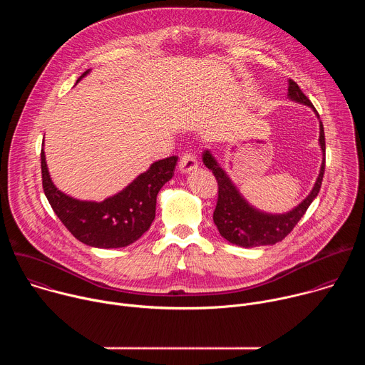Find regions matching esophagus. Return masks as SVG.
I'll return each instance as SVG.
<instances>
[{
    "mask_svg": "<svg viewBox=\"0 0 365 365\" xmlns=\"http://www.w3.org/2000/svg\"><path fill=\"white\" fill-rule=\"evenodd\" d=\"M196 169H197V160H196L195 155L190 154V153H185L182 158H180V160H179V170H180V173L187 175V173H190V172H193Z\"/></svg>",
    "mask_w": 365,
    "mask_h": 365,
    "instance_id": "obj_1",
    "label": "esophagus"
}]
</instances>
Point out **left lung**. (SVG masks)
<instances>
[{
	"label": "left lung",
	"mask_w": 365,
	"mask_h": 365,
	"mask_svg": "<svg viewBox=\"0 0 365 365\" xmlns=\"http://www.w3.org/2000/svg\"><path fill=\"white\" fill-rule=\"evenodd\" d=\"M287 98L293 102L303 103L315 113L319 120V145L322 150V163L317 182L312 187L310 193L289 212L283 214H270L262 210H257L238 190L235 183L231 180L224 168L214 158L211 150H205L202 154L203 165L212 170L218 182V202L214 211V222L220 234L231 244L252 248L259 245H273L282 241L300 218L307 211L310 203L318 196L325 173V133L324 124L319 118L318 111L312 106L309 98L302 92L297 83L289 79V92Z\"/></svg>",
	"instance_id": "8db88e82"
}]
</instances>
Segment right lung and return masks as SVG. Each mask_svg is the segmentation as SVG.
Masks as SVG:
<instances>
[{
  "instance_id": "obj_1",
  "label": "right lung",
  "mask_w": 365,
  "mask_h": 365,
  "mask_svg": "<svg viewBox=\"0 0 365 365\" xmlns=\"http://www.w3.org/2000/svg\"><path fill=\"white\" fill-rule=\"evenodd\" d=\"M83 72L81 82L88 73ZM176 155L154 162L118 193L101 202L76 199L59 190L50 178L44 141L41 148V179L44 195L58 218L81 242L96 248H121L135 242L155 217V199L178 165Z\"/></svg>"
}]
</instances>
